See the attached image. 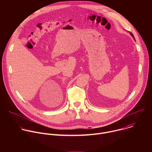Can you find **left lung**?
<instances>
[{
	"instance_id": "8db88e82",
	"label": "left lung",
	"mask_w": 152,
	"mask_h": 152,
	"mask_svg": "<svg viewBox=\"0 0 152 152\" xmlns=\"http://www.w3.org/2000/svg\"><path fill=\"white\" fill-rule=\"evenodd\" d=\"M130 34H131V35H132V37H133V38H134V39H135V38H134V35H133V34H132V33H131V32H130Z\"/></svg>"
}]
</instances>
